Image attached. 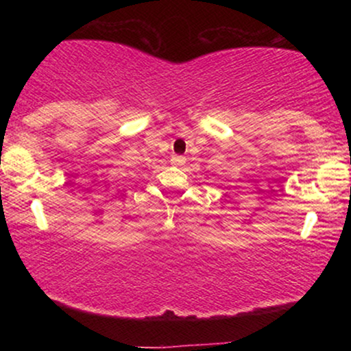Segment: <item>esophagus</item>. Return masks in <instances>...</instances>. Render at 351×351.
Segmentation results:
<instances>
[{
    "label": "esophagus",
    "mask_w": 351,
    "mask_h": 351,
    "mask_svg": "<svg viewBox=\"0 0 351 351\" xmlns=\"http://www.w3.org/2000/svg\"><path fill=\"white\" fill-rule=\"evenodd\" d=\"M184 163H186V158H184L183 155H173L171 156V165H175V167H183Z\"/></svg>",
    "instance_id": "esophagus-1"
}]
</instances>
